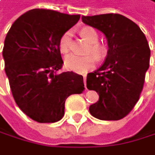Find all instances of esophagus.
I'll use <instances>...</instances> for the list:
<instances>
[{"label":"esophagus","instance_id":"1","mask_svg":"<svg viewBox=\"0 0 155 155\" xmlns=\"http://www.w3.org/2000/svg\"><path fill=\"white\" fill-rule=\"evenodd\" d=\"M86 82H87V77L84 76V84H85V87H86Z\"/></svg>","mask_w":155,"mask_h":155}]
</instances>
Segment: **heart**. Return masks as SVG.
Returning <instances> with one entry per match:
<instances>
[{"label":"heart","instance_id":"1","mask_svg":"<svg viewBox=\"0 0 155 155\" xmlns=\"http://www.w3.org/2000/svg\"><path fill=\"white\" fill-rule=\"evenodd\" d=\"M80 35L86 41L91 44L87 49L88 53L92 55L79 56V55H69L64 60V66L71 71L77 73H86L95 66V58L97 60L103 59L107 54V46L103 44L98 43L99 34L92 27H84L80 30ZM70 45V32L64 33L59 40V50L62 54H67L69 51Z\"/></svg>","mask_w":155,"mask_h":155}]
</instances>
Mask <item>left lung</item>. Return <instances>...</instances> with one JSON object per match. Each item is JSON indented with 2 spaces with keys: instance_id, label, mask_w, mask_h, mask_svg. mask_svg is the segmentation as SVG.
I'll return each mask as SVG.
<instances>
[{
  "instance_id": "left-lung-1",
  "label": "left lung",
  "mask_w": 155,
  "mask_h": 155,
  "mask_svg": "<svg viewBox=\"0 0 155 155\" xmlns=\"http://www.w3.org/2000/svg\"><path fill=\"white\" fill-rule=\"evenodd\" d=\"M82 20L103 32L109 45L104 64L87 76V87L99 95L89 112L100 120H120L131 111L142 92L150 56L146 36L120 14L83 16Z\"/></svg>"
}]
</instances>
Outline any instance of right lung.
<instances>
[{
	"instance_id": "right-lung-1",
	"label": "right lung",
	"mask_w": 155,
	"mask_h": 155,
	"mask_svg": "<svg viewBox=\"0 0 155 155\" xmlns=\"http://www.w3.org/2000/svg\"><path fill=\"white\" fill-rule=\"evenodd\" d=\"M80 19L50 9H32L19 17L5 40V70L16 104L39 123H54L64 114L71 94L85 89L83 76L63 67L59 40Z\"/></svg>"
}]
</instances>
